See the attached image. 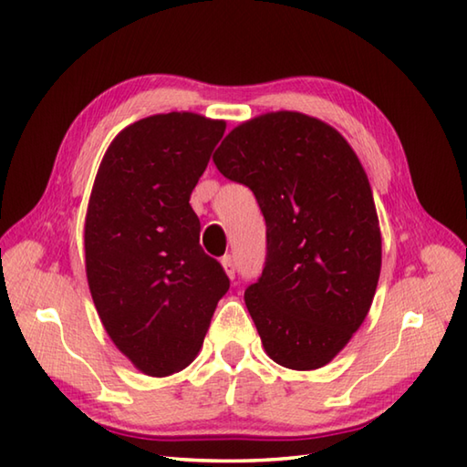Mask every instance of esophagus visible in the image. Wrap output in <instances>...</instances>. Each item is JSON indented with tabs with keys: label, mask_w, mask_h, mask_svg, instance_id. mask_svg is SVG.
Wrapping results in <instances>:
<instances>
[{
	"label": "esophagus",
	"mask_w": 467,
	"mask_h": 467,
	"mask_svg": "<svg viewBox=\"0 0 467 467\" xmlns=\"http://www.w3.org/2000/svg\"><path fill=\"white\" fill-rule=\"evenodd\" d=\"M221 265L224 266L226 275L231 276V279H234V275H236V263H234V256H233V254H224L223 259H221Z\"/></svg>",
	"instance_id": "esophagus-1"
}]
</instances>
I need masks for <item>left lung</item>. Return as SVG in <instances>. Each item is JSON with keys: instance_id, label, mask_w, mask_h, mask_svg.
Instances as JSON below:
<instances>
[{"instance_id": "obj_1", "label": "left lung", "mask_w": 467, "mask_h": 467, "mask_svg": "<svg viewBox=\"0 0 467 467\" xmlns=\"http://www.w3.org/2000/svg\"><path fill=\"white\" fill-rule=\"evenodd\" d=\"M213 161L251 188L266 223L265 269L244 291L266 355L319 369L359 329L379 281V221L359 158L329 124L271 112L236 126Z\"/></svg>"}]
</instances>
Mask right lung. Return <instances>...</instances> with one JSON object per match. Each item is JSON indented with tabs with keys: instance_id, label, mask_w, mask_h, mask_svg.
Here are the masks:
<instances>
[{
	"instance_id": "obj_1",
	"label": "right lung",
	"mask_w": 467,
	"mask_h": 467,
	"mask_svg": "<svg viewBox=\"0 0 467 467\" xmlns=\"http://www.w3.org/2000/svg\"><path fill=\"white\" fill-rule=\"evenodd\" d=\"M224 128L192 112L144 118L98 168L84 228L88 285L106 333L146 375L194 359L231 285L198 244L188 202Z\"/></svg>"
}]
</instances>
